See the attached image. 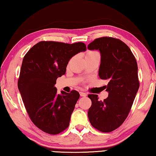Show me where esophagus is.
Segmentation results:
<instances>
[{
    "label": "esophagus",
    "mask_w": 156,
    "mask_h": 156,
    "mask_svg": "<svg viewBox=\"0 0 156 156\" xmlns=\"http://www.w3.org/2000/svg\"><path fill=\"white\" fill-rule=\"evenodd\" d=\"M80 94L81 97H86L87 95H88L86 93V92H80Z\"/></svg>",
    "instance_id": "obj_1"
}]
</instances>
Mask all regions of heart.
Returning a JSON list of instances; mask_svg holds the SVG:
<instances>
[{
	"label": "heart",
	"mask_w": 156,
	"mask_h": 156,
	"mask_svg": "<svg viewBox=\"0 0 156 156\" xmlns=\"http://www.w3.org/2000/svg\"><path fill=\"white\" fill-rule=\"evenodd\" d=\"M99 55V53H98L97 52H95V51H88V53H87L86 55V57H91V56H93V55Z\"/></svg>",
	"instance_id": "1"
}]
</instances>
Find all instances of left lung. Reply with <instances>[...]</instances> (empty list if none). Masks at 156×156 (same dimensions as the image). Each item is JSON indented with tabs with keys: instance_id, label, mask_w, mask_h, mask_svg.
I'll use <instances>...</instances> for the list:
<instances>
[{
	"instance_id": "obj_1",
	"label": "left lung",
	"mask_w": 156,
	"mask_h": 156,
	"mask_svg": "<svg viewBox=\"0 0 156 156\" xmlns=\"http://www.w3.org/2000/svg\"><path fill=\"white\" fill-rule=\"evenodd\" d=\"M88 48L100 51L99 76L108 81L107 99L99 101L98 95H88L92 101L88 119L97 129L110 132L126 119L138 90L137 62L128 46L114 37L97 38L89 44Z\"/></svg>"
}]
</instances>
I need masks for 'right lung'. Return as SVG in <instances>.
Here are the masks:
<instances>
[{"instance_id": "add662e5", "label": "right lung", "mask_w": 156, "mask_h": 156, "mask_svg": "<svg viewBox=\"0 0 156 156\" xmlns=\"http://www.w3.org/2000/svg\"><path fill=\"white\" fill-rule=\"evenodd\" d=\"M83 42L66 44L42 41L24 55L18 81L27 113L35 126L49 134H58L69 125L80 93H57V79L64 75L71 57L86 51Z\"/></svg>"}]
</instances>
